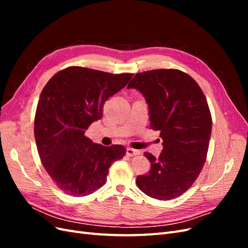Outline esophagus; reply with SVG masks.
<instances>
[{
	"mask_svg": "<svg viewBox=\"0 0 248 248\" xmlns=\"http://www.w3.org/2000/svg\"><path fill=\"white\" fill-rule=\"evenodd\" d=\"M139 151L138 150H134L132 148H127L126 149V154L128 156H136V155H139Z\"/></svg>",
	"mask_w": 248,
	"mask_h": 248,
	"instance_id": "34e87169",
	"label": "esophagus"
}]
</instances>
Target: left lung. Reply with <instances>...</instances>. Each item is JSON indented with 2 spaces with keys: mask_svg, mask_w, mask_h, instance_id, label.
Segmentation results:
<instances>
[{
  "mask_svg": "<svg viewBox=\"0 0 248 248\" xmlns=\"http://www.w3.org/2000/svg\"><path fill=\"white\" fill-rule=\"evenodd\" d=\"M145 97L151 129L159 130L162 152L137 185L160 201L181 196L196 181L206 161L212 118L202 89L188 74L177 69H156L136 74L127 86Z\"/></svg>",
  "mask_w": 248,
  "mask_h": 248,
  "instance_id": "8db88e82",
  "label": "left lung"
}]
</instances>
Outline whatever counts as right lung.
<instances>
[{"label": "right lung", "instance_id": "1", "mask_svg": "<svg viewBox=\"0 0 248 248\" xmlns=\"http://www.w3.org/2000/svg\"><path fill=\"white\" fill-rule=\"evenodd\" d=\"M132 76L68 67L43 88L34 122L37 150L50 178L69 196L85 197L99 189L112 162L124 157L123 146L95 144L85 132L102 118L104 102Z\"/></svg>", "mask_w": 248, "mask_h": 248}]
</instances>
